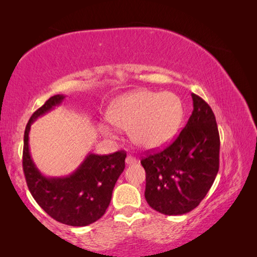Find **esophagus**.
<instances>
[{"instance_id": "1", "label": "esophagus", "mask_w": 257, "mask_h": 257, "mask_svg": "<svg viewBox=\"0 0 257 257\" xmlns=\"http://www.w3.org/2000/svg\"><path fill=\"white\" fill-rule=\"evenodd\" d=\"M136 162H137V160L133 158L132 155H128L127 159H125V164H127V165H132V164H135Z\"/></svg>"}]
</instances>
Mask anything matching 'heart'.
Returning a JSON list of instances; mask_svg holds the SVG:
<instances>
[{
  "label": "heart",
  "mask_w": 257,
  "mask_h": 257,
  "mask_svg": "<svg viewBox=\"0 0 257 257\" xmlns=\"http://www.w3.org/2000/svg\"><path fill=\"white\" fill-rule=\"evenodd\" d=\"M184 118L181 98L172 92L141 89L124 94L112 103L107 119L112 124L129 129L135 145L143 150H158L172 139ZM104 134L111 135L107 125Z\"/></svg>",
  "instance_id": "1"
}]
</instances>
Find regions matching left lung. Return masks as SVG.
<instances>
[{
    "instance_id": "1",
    "label": "left lung",
    "mask_w": 257,
    "mask_h": 257,
    "mask_svg": "<svg viewBox=\"0 0 257 257\" xmlns=\"http://www.w3.org/2000/svg\"><path fill=\"white\" fill-rule=\"evenodd\" d=\"M194 110L176 141L143 158L145 198L165 215H181L199 205L219 171L220 136L214 113L196 94Z\"/></svg>"
}]
</instances>
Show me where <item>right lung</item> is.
I'll use <instances>...</instances> for the list:
<instances>
[{"label":"right lung","instance_id":"obj_1","mask_svg":"<svg viewBox=\"0 0 257 257\" xmlns=\"http://www.w3.org/2000/svg\"><path fill=\"white\" fill-rule=\"evenodd\" d=\"M64 95H54L33 113L25 129L23 168L30 194L54 220L72 227H85L104 215L112 191L124 169V151L108 155L88 153L67 177H46L38 170L29 152V132L40 116L59 106Z\"/></svg>","mask_w":257,"mask_h":257}]
</instances>
